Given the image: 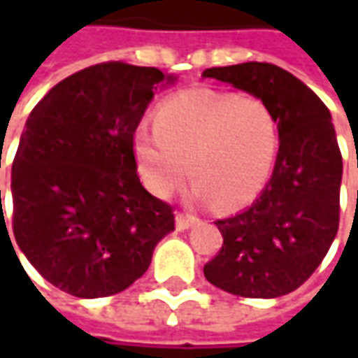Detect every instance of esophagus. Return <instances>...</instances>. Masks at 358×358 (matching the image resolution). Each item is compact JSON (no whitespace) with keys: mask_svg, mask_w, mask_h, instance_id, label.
<instances>
[{"mask_svg":"<svg viewBox=\"0 0 358 358\" xmlns=\"http://www.w3.org/2000/svg\"><path fill=\"white\" fill-rule=\"evenodd\" d=\"M195 222H197V218H195L194 215H187V213H178V215H176V230H180V232L192 228Z\"/></svg>","mask_w":358,"mask_h":358,"instance_id":"esophagus-1","label":"esophagus"}]
</instances>
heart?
Here are the masks:
<instances>
[{"label": "heart", "mask_w": 358, "mask_h": 358, "mask_svg": "<svg viewBox=\"0 0 358 358\" xmlns=\"http://www.w3.org/2000/svg\"><path fill=\"white\" fill-rule=\"evenodd\" d=\"M278 122L253 95L186 90L155 110V130L140 124L132 149L143 186L169 195L189 176L195 201L222 207L253 201L266 186L276 161Z\"/></svg>", "instance_id": "1"}]
</instances>
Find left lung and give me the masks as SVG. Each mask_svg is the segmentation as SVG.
Segmentation results:
<instances>
[{
    "mask_svg": "<svg viewBox=\"0 0 358 358\" xmlns=\"http://www.w3.org/2000/svg\"><path fill=\"white\" fill-rule=\"evenodd\" d=\"M203 78L264 101L278 122L276 163L251 207L215 224L224 238L205 278L240 297L272 299L305 284L339 226L343 161L331 115L292 73L270 63L213 66Z\"/></svg>",
    "mask_w": 358,
    "mask_h": 358,
    "instance_id": "left-lung-1",
    "label": "left lung"
}]
</instances>
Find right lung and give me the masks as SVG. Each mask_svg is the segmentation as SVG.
<instances>
[{
    "label": "right lung",
    "mask_w": 358,
    "mask_h": 358,
    "mask_svg": "<svg viewBox=\"0 0 358 358\" xmlns=\"http://www.w3.org/2000/svg\"><path fill=\"white\" fill-rule=\"evenodd\" d=\"M174 80L155 66L99 63L59 82L30 113L11 169L13 234L61 292H124L174 230L171 205L141 186L132 149L157 88Z\"/></svg>",
    "instance_id": "1"
}]
</instances>
